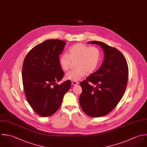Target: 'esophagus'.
<instances>
[{"instance_id":"1","label":"esophagus","mask_w":147,"mask_h":147,"mask_svg":"<svg viewBox=\"0 0 147 147\" xmlns=\"http://www.w3.org/2000/svg\"><path fill=\"white\" fill-rule=\"evenodd\" d=\"M71 84L73 85H78L79 83L78 82H77V81H71Z\"/></svg>"}]
</instances>
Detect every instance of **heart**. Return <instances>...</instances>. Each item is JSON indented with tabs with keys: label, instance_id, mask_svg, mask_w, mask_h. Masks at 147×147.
I'll use <instances>...</instances> for the list:
<instances>
[{
	"label": "heart",
	"instance_id": "b5f03b06",
	"mask_svg": "<svg viewBox=\"0 0 147 147\" xmlns=\"http://www.w3.org/2000/svg\"><path fill=\"white\" fill-rule=\"evenodd\" d=\"M101 59V52L99 48L90 47L83 44H77L70 47L67 54L62 55L59 59L61 66L67 70L71 61L76 62L75 69L67 72L65 75L67 80L78 81L84 77L86 73H91L98 67Z\"/></svg>",
	"mask_w": 147,
	"mask_h": 147
}]
</instances>
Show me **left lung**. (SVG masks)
Masks as SVG:
<instances>
[{
	"instance_id": "8db88e82",
	"label": "left lung",
	"mask_w": 147,
	"mask_h": 147,
	"mask_svg": "<svg viewBox=\"0 0 147 147\" xmlns=\"http://www.w3.org/2000/svg\"><path fill=\"white\" fill-rule=\"evenodd\" d=\"M88 42L101 47L105 59L99 70L80 83L82 92L79 102L86 115L100 117L110 113L121 99L128 82V67L117 48L100 41Z\"/></svg>"
}]
</instances>
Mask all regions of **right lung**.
<instances>
[{
	"mask_svg": "<svg viewBox=\"0 0 147 147\" xmlns=\"http://www.w3.org/2000/svg\"><path fill=\"white\" fill-rule=\"evenodd\" d=\"M66 42L59 39L46 40L33 48L26 56L22 69L23 88L33 110L42 117L54 114L59 108L71 81L60 85L64 72L59 55Z\"/></svg>",
	"mask_w": 147,
	"mask_h": 147,
	"instance_id": "right-lung-1",
	"label": "right lung"
}]
</instances>
